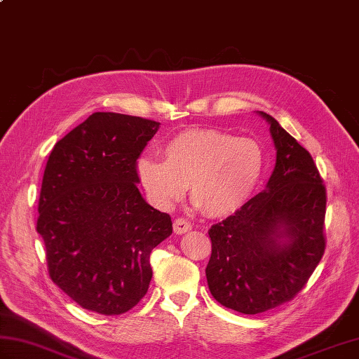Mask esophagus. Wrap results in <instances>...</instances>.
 I'll use <instances>...</instances> for the list:
<instances>
[{"label":"esophagus","mask_w":359,"mask_h":359,"mask_svg":"<svg viewBox=\"0 0 359 359\" xmlns=\"http://www.w3.org/2000/svg\"><path fill=\"white\" fill-rule=\"evenodd\" d=\"M172 226H174V233H175V234H184V233L189 231V230H191V228H193L191 222H189V220H187V219H184V217L175 219Z\"/></svg>","instance_id":"obj_1"}]
</instances>
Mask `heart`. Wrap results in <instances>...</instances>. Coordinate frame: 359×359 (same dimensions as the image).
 <instances>
[{
	"label": "heart",
	"mask_w": 359,
	"mask_h": 359,
	"mask_svg": "<svg viewBox=\"0 0 359 359\" xmlns=\"http://www.w3.org/2000/svg\"><path fill=\"white\" fill-rule=\"evenodd\" d=\"M165 160L142 156L135 163L149 202L166 210L185 193L205 215H231L253 194L264 170L259 144L216 129L180 133L163 148Z\"/></svg>",
	"instance_id": "b5f03b06"
}]
</instances>
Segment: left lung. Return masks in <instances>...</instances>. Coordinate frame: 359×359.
I'll list each match as a JSON object with an SVG mask.
<instances>
[{
  "mask_svg": "<svg viewBox=\"0 0 359 359\" xmlns=\"http://www.w3.org/2000/svg\"><path fill=\"white\" fill-rule=\"evenodd\" d=\"M270 123L276 166L262 193L210 228L207 280L212 297L243 315L290 302L325 251L327 191L310 152L276 120Z\"/></svg>",
  "mask_w": 359,
  "mask_h": 359,
  "instance_id": "8db88e82",
  "label": "left lung"
}]
</instances>
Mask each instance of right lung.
<instances>
[{"mask_svg": "<svg viewBox=\"0 0 359 359\" xmlns=\"http://www.w3.org/2000/svg\"><path fill=\"white\" fill-rule=\"evenodd\" d=\"M158 121L94 112L53 147L36 231L49 276L80 307L114 316L147 294L151 251L172 233L170 215L137 188L135 163Z\"/></svg>", "mask_w": 359, "mask_h": 359, "instance_id": "add662e5", "label": "right lung"}]
</instances>
